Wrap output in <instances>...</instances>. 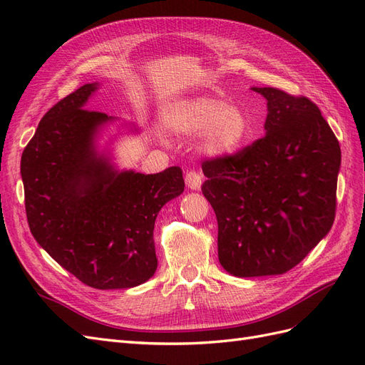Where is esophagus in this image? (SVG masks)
Segmentation results:
<instances>
[{"label": "esophagus", "instance_id": "34e87169", "mask_svg": "<svg viewBox=\"0 0 365 365\" xmlns=\"http://www.w3.org/2000/svg\"><path fill=\"white\" fill-rule=\"evenodd\" d=\"M185 182H186V186H188V188H191V190H200L202 182H203V175L199 171L190 170V171H186Z\"/></svg>", "mask_w": 365, "mask_h": 365}]
</instances>
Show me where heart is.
I'll list each match as a JSON object with an SVG mask.
<instances>
[{
  "instance_id": "1",
  "label": "heart",
  "mask_w": 365,
  "mask_h": 365,
  "mask_svg": "<svg viewBox=\"0 0 365 365\" xmlns=\"http://www.w3.org/2000/svg\"><path fill=\"white\" fill-rule=\"evenodd\" d=\"M170 126L185 137L203 134V149L214 155H231L239 151L250 129L248 120L239 108L210 97L180 103L170 117Z\"/></svg>"
}]
</instances>
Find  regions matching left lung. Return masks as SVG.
<instances>
[{"label":"left lung","mask_w":365,"mask_h":365,"mask_svg":"<svg viewBox=\"0 0 365 365\" xmlns=\"http://www.w3.org/2000/svg\"><path fill=\"white\" fill-rule=\"evenodd\" d=\"M253 91L267 98V134L202 163L219 260L239 277L284 274L319 244L334 220L341 166L338 138L310 98Z\"/></svg>","instance_id":"8db88e82"}]
</instances>
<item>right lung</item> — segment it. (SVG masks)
Instances as JSON below:
<instances>
[{
  "label": "right lung",
  "mask_w": 365,
  "mask_h": 365,
  "mask_svg": "<svg viewBox=\"0 0 365 365\" xmlns=\"http://www.w3.org/2000/svg\"><path fill=\"white\" fill-rule=\"evenodd\" d=\"M97 83L81 86L41 118L21 155L26 216L35 240L83 284L130 288L154 276V223L183 192L179 166L117 173L93 146L110 117L85 109Z\"/></svg>",
  "instance_id": "right-lung-1"
}]
</instances>
